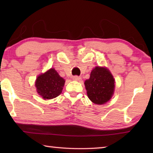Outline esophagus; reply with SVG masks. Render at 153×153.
<instances>
[{"label": "esophagus", "instance_id": "34e87169", "mask_svg": "<svg viewBox=\"0 0 153 153\" xmlns=\"http://www.w3.org/2000/svg\"><path fill=\"white\" fill-rule=\"evenodd\" d=\"M73 79L76 80V81H80V80L82 79V77L77 76H75L73 77Z\"/></svg>", "mask_w": 153, "mask_h": 153}]
</instances>
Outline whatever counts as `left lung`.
I'll return each instance as SVG.
<instances>
[{
	"label": "left lung",
	"mask_w": 153,
	"mask_h": 153,
	"mask_svg": "<svg viewBox=\"0 0 153 153\" xmlns=\"http://www.w3.org/2000/svg\"><path fill=\"white\" fill-rule=\"evenodd\" d=\"M87 95L92 102L103 105L109 100L115 89V79L106 67H96L84 82Z\"/></svg>",
	"instance_id": "left-lung-1"
}]
</instances>
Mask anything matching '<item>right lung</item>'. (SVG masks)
<instances>
[{"mask_svg": "<svg viewBox=\"0 0 153 153\" xmlns=\"http://www.w3.org/2000/svg\"><path fill=\"white\" fill-rule=\"evenodd\" d=\"M65 82L55 69L51 68L37 77L35 86L38 94L44 99H52L62 92Z\"/></svg>", "mask_w": 153, "mask_h": 153, "instance_id": "right-lung-1", "label": "right lung"}]
</instances>
